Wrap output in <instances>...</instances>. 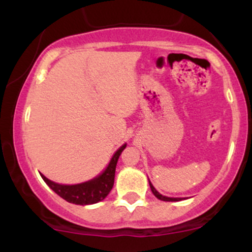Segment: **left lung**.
<instances>
[{"label":"left lung","mask_w":252,"mask_h":252,"mask_svg":"<svg viewBox=\"0 0 252 252\" xmlns=\"http://www.w3.org/2000/svg\"><path fill=\"white\" fill-rule=\"evenodd\" d=\"M149 186H150V189H152L153 194H154L158 199H160V200H163V201H180L181 199H182V198H168V196L161 195L160 193H158V190L154 189V186H153V185L150 184V181H149Z\"/></svg>","instance_id":"obj_1"}]
</instances>
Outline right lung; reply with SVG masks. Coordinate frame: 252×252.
<instances>
[{
  "instance_id": "add662e5",
  "label": "right lung",
  "mask_w": 252,
  "mask_h": 252,
  "mask_svg": "<svg viewBox=\"0 0 252 252\" xmlns=\"http://www.w3.org/2000/svg\"><path fill=\"white\" fill-rule=\"evenodd\" d=\"M126 144L121 147L120 149L115 153L112 156L111 161H110L108 168L104 170L103 174H100L94 180H90L88 182L79 185H59L56 182L48 180L46 176L42 174L41 178L43 181L51 187L58 195L62 196L66 201L72 202V204L77 205H90L96 204V202L103 200L106 195L109 194L110 190L112 189L115 182V172H116V164L118 158L122 154Z\"/></svg>"
}]
</instances>
